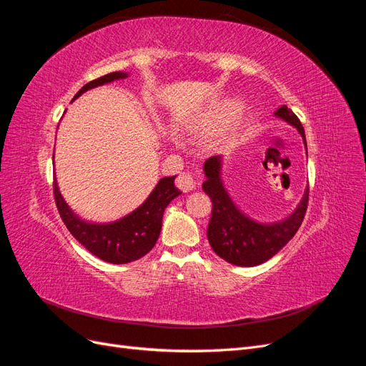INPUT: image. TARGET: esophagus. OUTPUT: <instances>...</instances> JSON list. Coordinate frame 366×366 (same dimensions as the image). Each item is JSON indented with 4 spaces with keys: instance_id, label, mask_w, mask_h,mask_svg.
Returning a JSON list of instances; mask_svg holds the SVG:
<instances>
[{
    "instance_id": "1",
    "label": "esophagus",
    "mask_w": 366,
    "mask_h": 366,
    "mask_svg": "<svg viewBox=\"0 0 366 366\" xmlns=\"http://www.w3.org/2000/svg\"><path fill=\"white\" fill-rule=\"evenodd\" d=\"M175 183H177V187H179V189H182L183 192L194 191L195 187H197L195 177L192 174H189V172H182L179 177H177Z\"/></svg>"
}]
</instances>
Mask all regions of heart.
<instances>
[{
	"mask_svg": "<svg viewBox=\"0 0 366 366\" xmlns=\"http://www.w3.org/2000/svg\"><path fill=\"white\" fill-rule=\"evenodd\" d=\"M242 102L235 97H226L210 105L198 119L194 131L203 134H212L219 129L226 128L228 124L229 136H237L239 132L250 128L257 122V114L250 109H241Z\"/></svg>",
	"mask_w": 366,
	"mask_h": 366,
	"instance_id": "b5f03b06",
	"label": "heart"
}]
</instances>
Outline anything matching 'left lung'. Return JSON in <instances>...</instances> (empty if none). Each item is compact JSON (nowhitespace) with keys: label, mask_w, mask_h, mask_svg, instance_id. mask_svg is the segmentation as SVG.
<instances>
[{"label":"left lung","mask_w":366,"mask_h":366,"mask_svg":"<svg viewBox=\"0 0 366 366\" xmlns=\"http://www.w3.org/2000/svg\"><path fill=\"white\" fill-rule=\"evenodd\" d=\"M274 117L282 119L301 134L307 151L304 127L292 109L282 105L274 112ZM203 171L206 180L202 187L212 202L207 239L218 257L229 264L253 267L269 261L295 237L299 226L302 224L308 202V186L292 214L272 223H262L242 212L226 189L223 182V156L207 159Z\"/></svg>","instance_id":"8db88e82"}]
</instances>
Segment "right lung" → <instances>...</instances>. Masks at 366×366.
<instances>
[{
  "mask_svg": "<svg viewBox=\"0 0 366 366\" xmlns=\"http://www.w3.org/2000/svg\"><path fill=\"white\" fill-rule=\"evenodd\" d=\"M129 73L127 71H114L99 77V79L85 84L76 93L73 101H76L85 92L92 90V88L127 79ZM174 180L175 175L163 177L148 195L147 200L137 209L122 217L120 219L112 221V223H93V221L84 219L74 214V210H71L67 202L64 200L56 182V175H54L53 191L59 215L65 226L88 252H92L94 257L107 262L127 264L145 257L156 246L162 230L164 209L168 207L175 197L182 194L175 187Z\"/></svg>",
  "mask_w": 366,
  "mask_h": 366,
  "instance_id": "obj_1",
  "label": "right lung"
}]
</instances>
